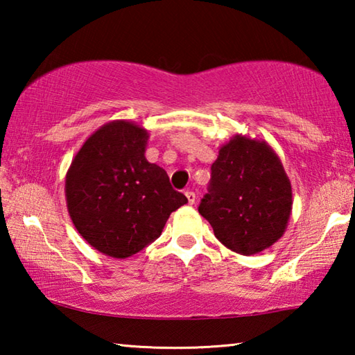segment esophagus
<instances>
[{
	"label": "esophagus",
	"instance_id": "1",
	"mask_svg": "<svg viewBox=\"0 0 355 355\" xmlns=\"http://www.w3.org/2000/svg\"><path fill=\"white\" fill-rule=\"evenodd\" d=\"M184 196H186V199H188V203H189V205H194V203H196V199H197L196 192H192V191H186V192H184Z\"/></svg>",
	"mask_w": 355,
	"mask_h": 355
}]
</instances>
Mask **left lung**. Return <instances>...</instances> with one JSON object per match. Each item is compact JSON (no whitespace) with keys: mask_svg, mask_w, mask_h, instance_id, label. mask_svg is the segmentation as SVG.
<instances>
[{"mask_svg":"<svg viewBox=\"0 0 355 355\" xmlns=\"http://www.w3.org/2000/svg\"><path fill=\"white\" fill-rule=\"evenodd\" d=\"M293 208L291 182L266 141L235 135L219 148L199 213L233 252L254 255L284 236Z\"/></svg>","mask_w":355,"mask_h":355,"instance_id":"8db88e82","label":"left lung"}]
</instances>
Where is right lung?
Masks as SVG:
<instances>
[{"instance_id": "1", "label": "right lung", "mask_w": 355, "mask_h": 355, "mask_svg": "<svg viewBox=\"0 0 355 355\" xmlns=\"http://www.w3.org/2000/svg\"><path fill=\"white\" fill-rule=\"evenodd\" d=\"M148 131L112 120L87 137L65 175V200L78 233L101 254L128 258L161 235L188 199L163 167L148 163Z\"/></svg>"}]
</instances>
